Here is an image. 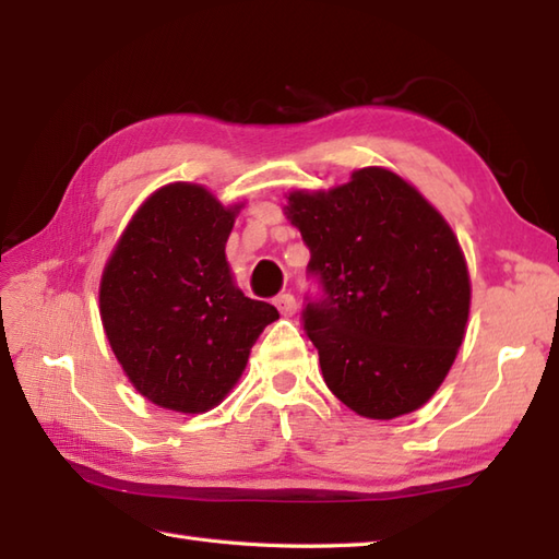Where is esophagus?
<instances>
[{
	"label": "esophagus",
	"instance_id": "esophagus-1",
	"mask_svg": "<svg viewBox=\"0 0 559 559\" xmlns=\"http://www.w3.org/2000/svg\"><path fill=\"white\" fill-rule=\"evenodd\" d=\"M273 305L278 307V312L283 314V317H293L295 314V310H298V302H295V298L290 293H281L276 300H273Z\"/></svg>",
	"mask_w": 559,
	"mask_h": 559
}]
</instances>
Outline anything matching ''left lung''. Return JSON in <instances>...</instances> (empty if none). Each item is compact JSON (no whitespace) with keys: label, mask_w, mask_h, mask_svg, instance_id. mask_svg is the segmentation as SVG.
<instances>
[{"label":"left lung","mask_w":559,"mask_h":559,"mask_svg":"<svg viewBox=\"0 0 559 559\" xmlns=\"http://www.w3.org/2000/svg\"><path fill=\"white\" fill-rule=\"evenodd\" d=\"M286 216L322 288L302 326L331 394L374 420L418 411L468 322V269L449 223L384 168L355 170L329 192H293Z\"/></svg>","instance_id":"1"}]
</instances>
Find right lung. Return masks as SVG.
I'll return each mask as SVG.
<instances>
[{
    "label": "right lung",
    "mask_w": 559,
    "mask_h": 559,
    "mask_svg": "<svg viewBox=\"0 0 559 559\" xmlns=\"http://www.w3.org/2000/svg\"><path fill=\"white\" fill-rule=\"evenodd\" d=\"M240 206L175 182L129 221L100 281V319L115 358L141 396L204 413L240 379L278 310L235 286L225 242Z\"/></svg>",
    "instance_id": "1"
}]
</instances>
